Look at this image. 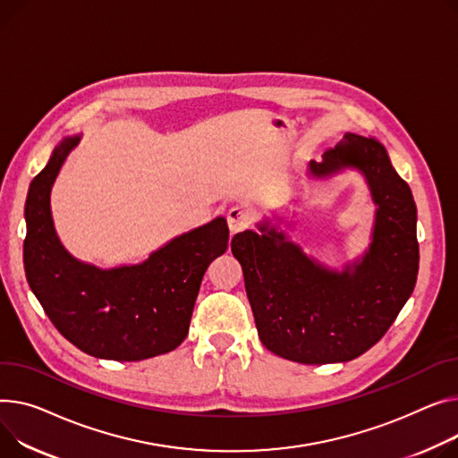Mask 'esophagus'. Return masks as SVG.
I'll use <instances>...</instances> for the list:
<instances>
[{"label": "esophagus", "mask_w": 458, "mask_h": 458, "mask_svg": "<svg viewBox=\"0 0 458 458\" xmlns=\"http://www.w3.org/2000/svg\"><path fill=\"white\" fill-rule=\"evenodd\" d=\"M226 219H228L230 230L235 233V232H239V230H242V228H247V226L250 225L252 213H250L249 208L241 206V204H235V206H232V208L228 209Z\"/></svg>", "instance_id": "obj_1"}]
</instances>
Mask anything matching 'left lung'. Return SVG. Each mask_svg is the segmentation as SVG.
<instances>
[{
	"label": "left lung",
	"instance_id": "obj_1",
	"mask_svg": "<svg viewBox=\"0 0 458 458\" xmlns=\"http://www.w3.org/2000/svg\"><path fill=\"white\" fill-rule=\"evenodd\" d=\"M346 169L362 174L376 213L369 249L343 270L303 252L270 219L258 223L259 232L235 233L230 245L242 267L259 341L301 364L346 362L370 350L416 285L418 217L407 182L372 136L348 132L320 162L308 164L311 178Z\"/></svg>",
	"mask_w": 458,
	"mask_h": 458
}]
</instances>
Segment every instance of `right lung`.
<instances>
[{"label":"right lung","instance_id":"obj_1","mask_svg":"<svg viewBox=\"0 0 458 458\" xmlns=\"http://www.w3.org/2000/svg\"><path fill=\"white\" fill-rule=\"evenodd\" d=\"M82 134L66 136L33 178L25 200L23 267L53 326L81 352L110 360L167 353L188 337L208 265L226 252L225 217L167 241L136 265L101 268L72 256L51 216V188Z\"/></svg>","mask_w":458,"mask_h":458}]
</instances>
